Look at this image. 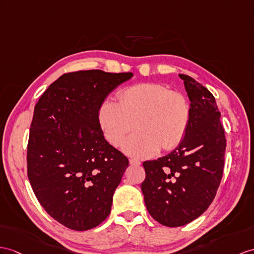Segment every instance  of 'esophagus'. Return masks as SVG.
I'll return each instance as SVG.
<instances>
[{"instance_id": "obj_1", "label": "esophagus", "mask_w": 254, "mask_h": 254, "mask_svg": "<svg viewBox=\"0 0 254 254\" xmlns=\"http://www.w3.org/2000/svg\"><path fill=\"white\" fill-rule=\"evenodd\" d=\"M129 163H130V165H132V166H140L141 165V163H140V160H138V159H129Z\"/></svg>"}]
</instances>
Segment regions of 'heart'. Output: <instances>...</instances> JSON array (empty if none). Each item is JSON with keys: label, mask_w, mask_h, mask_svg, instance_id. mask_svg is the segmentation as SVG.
Here are the masks:
<instances>
[{"label": "heart", "mask_w": 254, "mask_h": 254, "mask_svg": "<svg viewBox=\"0 0 254 254\" xmlns=\"http://www.w3.org/2000/svg\"><path fill=\"white\" fill-rule=\"evenodd\" d=\"M119 101H106L98 111L104 137L114 146L122 144L137 126L139 131L123 145L124 152L148 157L180 144L188 130L190 110L188 99L179 91L156 83H141L122 90Z\"/></svg>", "instance_id": "heart-1"}]
</instances>
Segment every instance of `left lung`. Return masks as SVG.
I'll use <instances>...</instances> for the list:
<instances>
[{
    "mask_svg": "<svg viewBox=\"0 0 254 254\" xmlns=\"http://www.w3.org/2000/svg\"><path fill=\"white\" fill-rule=\"evenodd\" d=\"M190 101L183 140L171 153L143 163L141 184L148 213L158 223L178 227L206 211L223 175L226 139L215 99L205 86L179 74Z\"/></svg>",
    "mask_w": 254,
    "mask_h": 254,
    "instance_id": "8db88e82",
    "label": "left lung"
}]
</instances>
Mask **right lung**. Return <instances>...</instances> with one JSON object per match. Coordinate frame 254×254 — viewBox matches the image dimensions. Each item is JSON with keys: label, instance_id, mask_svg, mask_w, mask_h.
<instances>
[{"label": "right lung", "instance_id": "obj_1", "mask_svg": "<svg viewBox=\"0 0 254 254\" xmlns=\"http://www.w3.org/2000/svg\"><path fill=\"white\" fill-rule=\"evenodd\" d=\"M131 72L65 73L35 104L27 152L36 198L60 224L87 231L108 218L128 158L104 139L98 111Z\"/></svg>", "mask_w": 254, "mask_h": 254}]
</instances>
